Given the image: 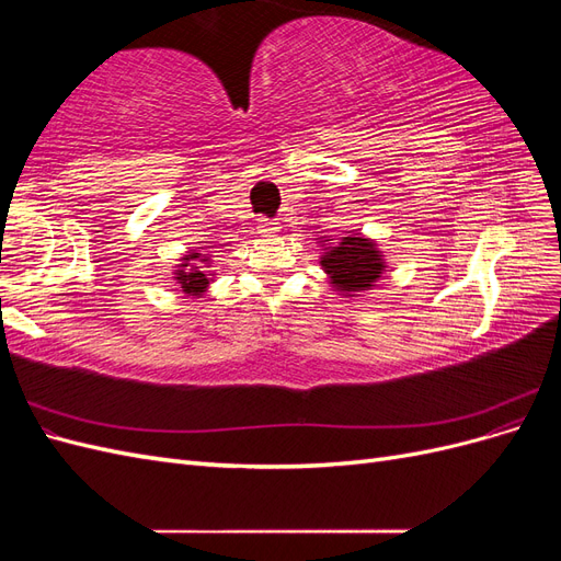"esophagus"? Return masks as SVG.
Listing matches in <instances>:
<instances>
[{"instance_id":"esophagus-1","label":"esophagus","mask_w":561,"mask_h":561,"mask_svg":"<svg viewBox=\"0 0 561 561\" xmlns=\"http://www.w3.org/2000/svg\"><path fill=\"white\" fill-rule=\"evenodd\" d=\"M260 231H264V233H276V231H280V222H276V219L262 217V219H260Z\"/></svg>"}]
</instances>
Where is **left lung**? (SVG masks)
I'll return each instance as SVG.
<instances>
[{
	"mask_svg": "<svg viewBox=\"0 0 561 561\" xmlns=\"http://www.w3.org/2000/svg\"><path fill=\"white\" fill-rule=\"evenodd\" d=\"M320 268L328 274L332 290L342 297H360L383 278L386 257L377 241L360 231H348L342 239H320Z\"/></svg>",
	"mask_w": 561,
	"mask_h": 561,
	"instance_id": "8db88e82",
	"label": "left lung"
}]
</instances>
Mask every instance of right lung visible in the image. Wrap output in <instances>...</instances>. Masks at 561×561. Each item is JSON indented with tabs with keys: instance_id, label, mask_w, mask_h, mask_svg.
<instances>
[{
	"instance_id": "1",
	"label": "right lung",
	"mask_w": 561,
	"mask_h": 561,
	"mask_svg": "<svg viewBox=\"0 0 561 561\" xmlns=\"http://www.w3.org/2000/svg\"><path fill=\"white\" fill-rule=\"evenodd\" d=\"M198 264L210 266L213 264L210 254L208 252L203 254L198 250L184 252L180 257V264H175V268H173V280L182 287V293L186 297H194V299L206 295L213 278H215V274H208V271H203V266H198Z\"/></svg>"
}]
</instances>
